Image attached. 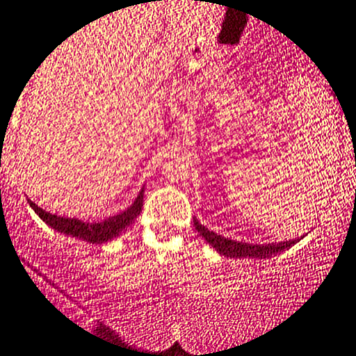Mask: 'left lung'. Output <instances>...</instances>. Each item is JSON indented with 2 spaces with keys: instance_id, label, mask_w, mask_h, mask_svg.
<instances>
[{
  "instance_id": "8db88e82",
  "label": "left lung",
  "mask_w": 356,
  "mask_h": 356,
  "mask_svg": "<svg viewBox=\"0 0 356 356\" xmlns=\"http://www.w3.org/2000/svg\"><path fill=\"white\" fill-rule=\"evenodd\" d=\"M195 227L200 233V236L205 241H209L220 255L224 257H248V259H266L271 257L275 254H280V252L287 250L292 245L298 243V240H289V241H278V243H243V241H234L229 238H224L220 234L209 231V227L202 226L198 220L195 219Z\"/></svg>"
}]
</instances>
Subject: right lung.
I'll use <instances>...</instances> for the list:
<instances>
[{
	"instance_id": "1",
	"label": "right lung",
	"mask_w": 356,
	"mask_h": 356,
	"mask_svg": "<svg viewBox=\"0 0 356 356\" xmlns=\"http://www.w3.org/2000/svg\"><path fill=\"white\" fill-rule=\"evenodd\" d=\"M143 200L144 188L140 189L136 202H134L129 209L123 210L122 213L108 217V219L101 220V222H83V220L74 219V217L55 216V213H50L47 212V210L41 209V207H38L36 203L31 202V200H27V202H29L31 209L40 216V219H43V222H47L48 226L54 227L58 233H64L72 238H78V240H85L90 241V243L101 245L118 236L127 226H130V224L137 219V216H139L140 210H143Z\"/></svg>"
}]
</instances>
